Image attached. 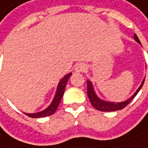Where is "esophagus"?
Returning a JSON list of instances; mask_svg holds the SVG:
<instances>
[{"label":"esophagus","mask_w":148,"mask_h":148,"mask_svg":"<svg viewBox=\"0 0 148 148\" xmlns=\"http://www.w3.org/2000/svg\"><path fill=\"white\" fill-rule=\"evenodd\" d=\"M85 70H86V66L82 63H79V64L76 65V67H75V72L79 73V72H84Z\"/></svg>","instance_id":"34e87169"}]
</instances>
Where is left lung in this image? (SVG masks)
I'll use <instances>...</instances> for the list:
<instances>
[{
    "label": "left lung",
    "mask_w": 148,
    "mask_h": 148,
    "mask_svg": "<svg viewBox=\"0 0 148 148\" xmlns=\"http://www.w3.org/2000/svg\"><path fill=\"white\" fill-rule=\"evenodd\" d=\"M134 38H135V40H136L138 43H141L136 34L134 35ZM144 81H145V79H143L141 85L140 86V87L138 88V90L136 91V93H135L130 98H129L127 101H123V102H117V103H115V102H109V101H102L101 99H99V98L97 97V96L96 95L94 90H93L92 84H91L89 80H87L88 97H89V99H90V103L92 104V106H93L96 109H97V110H100V111H102V112H111V111L120 110V109L125 108L128 104L134 99V97L137 95V93L139 92V90H140L141 88L142 87Z\"/></svg>",
    "instance_id": "8db88e82"
}]
</instances>
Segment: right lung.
<instances>
[{
	"instance_id": "1",
	"label": "right lung",
	"mask_w": 148,
	"mask_h": 148,
	"mask_svg": "<svg viewBox=\"0 0 148 148\" xmlns=\"http://www.w3.org/2000/svg\"><path fill=\"white\" fill-rule=\"evenodd\" d=\"M71 75H72V74L69 73V74H68L67 75H65V76L61 79V81L59 82V84H58V90H57V93H56V95H55V97H54L52 102L51 103V105L47 108V109H45V110L42 111V112L36 113V114H25L28 115V116L30 117V118H41V117L50 116V115L54 114V113L56 112V110H57V108H58L59 103H60L61 99H62V96H63V93H64V90H65L66 84H67V82H68V80H69V77H70Z\"/></svg>"
}]
</instances>
